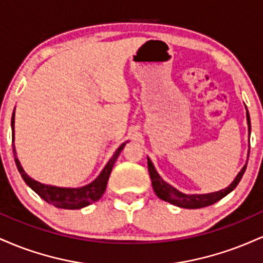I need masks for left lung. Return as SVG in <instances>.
<instances>
[{
    "label": "left lung",
    "mask_w": 263,
    "mask_h": 263,
    "mask_svg": "<svg viewBox=\"0 0 263 263\" xmlns=\"http://www.w3.org/2000/svg\"><path fill=\"white\" fill-rule=\"evenodd\" d=\"M246 119H247V126H249V138L250 134H251V121H250V114L247 111L246 107ZM249 155H250V148H249ZM147 164H148V172L151 180H152V186L155 190L156 195L162 200L168 201V203L177 205L179 208H185V209H198V208H204L213 205L216 201H219L220 199H222L229 193H231L232 190L237 186V184L240 183L241 178H242L243 173H245L247 162L246 164L241 168V171L238 172L237 176L235 177V179L232 180V183L229 186H226L225 189L219 190V192L214 193H208V194H185V193L179 192V190L172 186L171 184L162 179V177L159 176L158 172L156 171L155 165L151 159L147 157Z\"/></svg>",
    "instance_id": "8db88e82"
}]
</instances>
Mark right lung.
Returning <instances> with one entry per match:
<instances>
[{
  "label": "right lung",
  "mask_w": 263,
  "mask_h": 263,
  "mask_svg": "<svg viewBox=\"0 0 263 263\" xmlns=\"http://www.w3.org/2000/svg\"><path fill=\"white\" fill-rule=\"evenodd\" d=\"M11 127H12V142H14V111L12 114V120H11ZM128 142V141H127ZM122 143L119 148L116 149V152L114 153V156L111 157V159L106 163V165L104 167V170L101 171V173L99 174L91 183L86 184L84 186H79V188H63V186H55V185H48V184H43L38 180L33 179L26 173L23 170L22 164L18 161L16 148L13 147V156H14V162H16L17 170L22 176L23 180H25L27 185L29 186L32 190H34L35 193L41 197L43 200L47 203L54 205L57 208H63V209H81V208H85L87 205L95 203L99 199L102 197L105 189H106L108 177H110L111 171L116 162L117 157L120 156L123 147L126 146V143Z\"/></svg>",
  "instance_id": "1"
}]
</instances>
